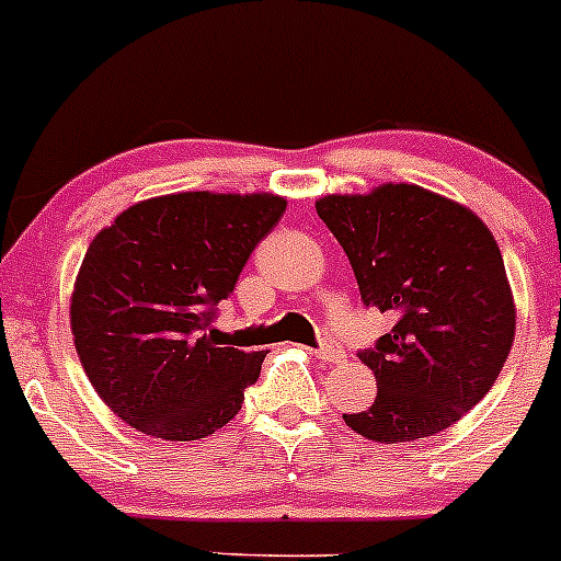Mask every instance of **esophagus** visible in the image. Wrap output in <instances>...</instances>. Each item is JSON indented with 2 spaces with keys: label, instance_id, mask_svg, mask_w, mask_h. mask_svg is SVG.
Wrapping results in <instances>:
<instances>
[{
  "label": "esophagus",
  "instance_id": "esophagus-1",
  "mask_svg": "<svg viewBox=\"0 0 561 561\" xmlns=\"http://www.w3.org/2000/svg\"><path fill=\"white\" fill-rule=\"evenodd\" d=\"M314 356L323 358V362H329V364H340V362H345L347 353H345V347L340 345V342L323 340L318 347H314Z\"/></svg>",
  "mask_w": 561,
  "mask_h": 561
}]
</instances>
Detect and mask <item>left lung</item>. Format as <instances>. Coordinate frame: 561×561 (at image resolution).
Returning a JSON list of instances; mask_svg holds the SVG:
<instances>
[{
    "instance_id": "obj_1",
    "label": "left lung",
    "mask_w": 561,
    "mask_h": 561,
    "mask_svg": "<svg viewBox=\"0 0 561 561\" xmlns=\"http://www.w3.org/2000/svg\"><path fill=\"white\" fill-rule=\"evenodd\" d=\"M351 260L364 307L394 314L358 353L378 394L342 413L373 442L442 433L491 391L510 356L515 307L491 230L463 205L408 183L314 203Z\"/></svg>"
}]
</instances>
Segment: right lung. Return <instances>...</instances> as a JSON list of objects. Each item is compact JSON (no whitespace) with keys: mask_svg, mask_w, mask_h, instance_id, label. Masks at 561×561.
Here are the masks:
<instances>
[{"mask_svg":"<svg viewBox=\"0 0 561 561\" xmlns=\"http://www.w3.org/2000/svg\"><path fill=\"white\" fill-rule=\"evenodd\" d=\"M285 208L274 194L186 192L134 205L98 232L70 329L90 383L130 427L197 442L241 411L265 353L221 345L214 320Z\"/></svg>","mask_w":561,"mask_h":561,"instance_id":"add662e5","label":"right lung"}]
</instances>
